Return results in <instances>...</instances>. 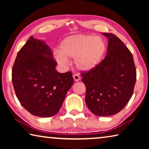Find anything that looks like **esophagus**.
Instances as JSON below:
<instances>
[{
    "label": "esophagus",
    "instance_id": "1",
    "mask_svg": "<svg viewBox=\"0 0 149 149\" xmlns=\"http://www.w3.org/2000/svg\"><path fill=\"white\" fill-rule=\"evenodd\" d=\"M73 77H74V79L75 81H79L81 79L79 75L77 74H74V75H73Z\"/></svg>",
    "mask_w": 149,
    "mask_h": 149
}]
</instances>
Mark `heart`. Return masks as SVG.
<instances>
[{"mask_svg":"<svg viewBox=\"0 0 149 149\" xmlns=\"http://www.w3.org/2000/svg\"><path fill=\"white\" fill-rule=\"evenodd\" d=\"M106 45L102 39L89 35H75L65 38L60 45V52L54 55L59 64L65 65L68 59H74L81 71L87 72L99 65L105 54Z\"/></svg>","mask_w":149,"mask_h":149,"instance_id":"heart-1","label":"heart"}]
</instances>
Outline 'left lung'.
<instances>
[{
  "instance_id": "8db88e82",
  "label": "left lung",
  "mask_w": 149,
  "mask_h": 149,
  "mask_svg": "<svg viewBox=\"0 0 149 149\" xmlns=\"http://www.w3.org/2000/svg\"><path fill=\"white\" fill-rule=\"evenodd\" d=\"M102 34L108 40L107 56L94 69L81 75L88 108L96 116H108L120 112L132 98L136 69L132 52L116 35Z\"/></svg>"
}]
</instances>
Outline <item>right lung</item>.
Segmentation results:
<instances>
[{"label": "right lung", "instance_id": "add662e5", "mask_svg": "<svg viewBox=\"0 0 149 149\" xmlns=\"http://www.w3.org/2000/svg\"><path fill=\"white\" fill-rule=\"evenodd\" d=\"M50 47L30 37L19 50L12 68L16 97L25 109L35 116L56 114L74 84L72 72L60 74Z\"/></svg>", "mask_w": 149, "mask_h": 149}]
</instances>
